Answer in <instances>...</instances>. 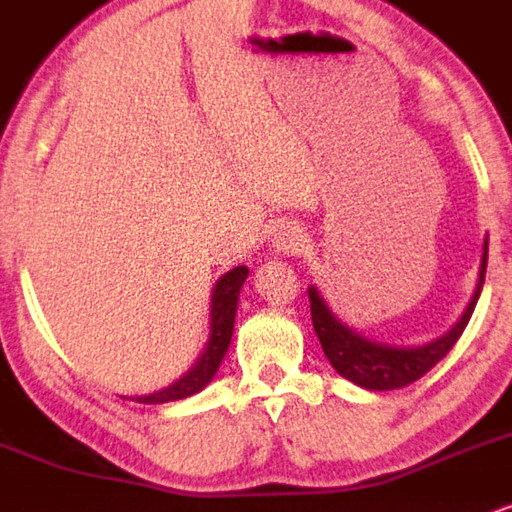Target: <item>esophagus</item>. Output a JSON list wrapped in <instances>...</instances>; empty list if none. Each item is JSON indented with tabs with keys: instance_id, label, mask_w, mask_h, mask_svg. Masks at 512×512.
Returning <instances> with one entry per match:
<instances>
[{
	"instance_id": "1",
	"label": "esophagus",
	"mask_w": 512,
	"mask_h": 512,
	"mask_svg": "<svg viewBox=\"0 0 512 512\" xmlns=\"http://www.w3.org/2000/svg\"><path fill=\"white\" fill-rule=\"evenodd\" d=\"M303 248V236L296 231V228H281L279 233L274 236V250L276 252H286V255H293Z\"/></svg>"
}]
</instances>
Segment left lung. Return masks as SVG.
Masks as SVG:
<instances>
[{"label":"left lung","instance_id":"8db88e82","mask_svg":"<svg viewBox=\"0 0 512 512\" xmlns=\"http://www.w3.org/2000/svg\"><path fill=\"white\" fill-rule=\"evenodd\" d=\"M486 255H489V240H484V257H481L479 281L474 289L472 301L464 310L460 320L452 325L450 332L438 337L436 342H428L424 346H390L373 342V339L363 337L349 325H344L337 315L332 313L330 305L320 296L315 286L308 289L310 298V315H313V327L317 339H320L322 351L330 358L332 368L339 375L358 387L366 390H397V387L416 383L419 378L431 370L448 351L455 346L457 339L462 337L464 327H467L469 317L474 313V305L479 301L481 286H484L486 274Z\"/></svg>","mask_w":512,"mask_h":512}]
</instances>
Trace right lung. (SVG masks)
I'll return each mask as SVG.
<instances>
[{
	"mask_svg": "<svg viewBox=\"0 0 512 512\" xmlns=\"http://www.w3.org/2000/svg\"><path fill=\"white\" fill-rule=\"evenodd\" d=\"M245 279H248V267H236L216 281L214 293H211L209 342L204 346L202 356H199L195 366L187 370L180 380H175L173 385L163 387V390L154 392V395L137 397V402L142 404L175 402V399L197 395L199 390H204V387L211 383V378H214L216 370L221 366L223 356H226L228 344H231L233 322H236V310H238V296H240V289H243Z\"/></svg>",
	"mask_w": 512,
	"mask_h": 512,
	"instance_id": "1",
	"label": "right lung"
}]
</instances>
